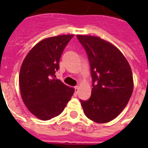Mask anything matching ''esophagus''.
Listing matches in <instances>:
<instances>
[{"mask_svg":"<svg viewBox=\"0 0 148 148\" xmlns=\"http://www.w3.org/2000/svg\"><path fill=\"white\" fill-rule=\"evenodd\" d=\"M78 90H79L78 87H75V93H77V92H78Z\"/></svg>","mask_w":148,"mask_h":148,"instance_id":"34e87169","label":"esophagus"}]
</instances>
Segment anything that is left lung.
<instances>
[{
	"mask_svg": "<svg viewBox=\"0 0 148 148\" xmlns=\"http://www.w3.org/2000/svg\"><path fill=\"white\" fill-rule=\"evenodd\" d=\"M88 56L92 78L91 96L82 101L84 114L96 123L116 119L125 109L133 90L127 60L110 42L97 36L77 35Z\"/></svg>",
	"mask_w": 148,
	"mask_h": 148,
	"instance_id": "left-lung-1",
	"label": "left lung"
}]
</instances>
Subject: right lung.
Returning a JSON list of instances; mask_svg holds the SVG:
<instances>
[{
	"label": "right lung",
	"instance_id": "1",
	"mask_svg": "<svg viewBox=\"0 0 148 148\" xmlns=\"http://www.w3.org/2000/svg\"><path fill=\"white\" fill-rule=\"evenodd\" d=\"M73 36L61 35L43 39L22 63L19 73L22 100L30 113L43 121L59 116L74 92V89L55 78L61 54Z\"/></svg>",
	"mask_w": 148,
	"mask_h": 148
}]
</instances>
